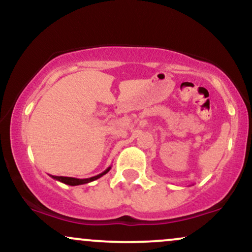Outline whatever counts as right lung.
<instances>
[{
  "label": "right lung",
  "mask_w": 252,
  "mask_h": 252,
  "mask_svg": "<svg viewBox=\"0 0 252 252\" xmlns=\"http://www.w3.org/2000/svg\"><path fill=\"white\" fill-rule=\"evenodd\" d=\"M111 170V166L106 168L103 172H101L100 174H97V176H94V177H91V178H86V179H79V178H73V177H58V176H52L53 179L55 180H59V182L63 183V184L66 185H70V186H76V185H82V184H87V183H91L93 182V180H96L99 178H101L103 174H106L108 172V171Z\"/></svg>",
  "instance_id": "obj_1"
}]
</instances>
